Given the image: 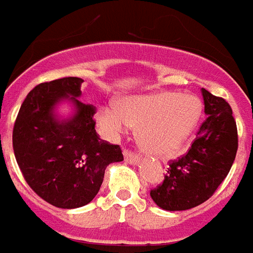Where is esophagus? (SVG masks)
<instances>
[{
    "label": "esophagus",
    "mask_w": 253,
    "mask_h": 253,
    "mask_svg": "<svg viewBox=\"0 0 253 253\" xmlns=\"http://www.w3.org/2000/svg\"><path fill=\"white\" fill-rule=\"evenodd\" d=\"M123 157H125V162L130 163V165H139L140 161H141L139 156H135L133 153L128 152V150H125Z\"/></svg>",
    "instance_id": "34e87169"
}]
</instances>
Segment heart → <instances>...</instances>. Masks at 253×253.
<instances>
[{
	"instance_id": "b5f03b06",
	"label": "heart",
	"mask_w": 253,
	"mask_h": 253,
	"mask_svg": "<svg viewBox=\"0 0 253 253\" xmlns=\"http://www.w3.org/2000/svg\"><path fill=\"white\" fill-rule=\"evenodd\" d=\"M202 104L193 95L172 91L123 97L118 105L100 107L97 126L116 139L130 126L137 127V141L148 154L169 158L177 154L194 132Z\"/></svg>"
}]
</instances>
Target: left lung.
<instances>
[{
	"instance_id": "obj_1",
	"label": "left lung",
	"mask_w": 253,
	"mask_h": 253,
	"mask_svg": "<svg viewBox=\"0 0 253 253\" xmlns=\"http://www.w3.org/2000/svg\"><path fill=\"white\" fill-rule=\"evenodd\" d=\"M201 94L207 118L192 148L169 165L162 185L150 190L153 202L166 211H184L206 202L229 173L238 149L230 105L205 88Z\"/></svg>"
}]
</instances>
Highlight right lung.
Here are the masks:
<instances>
[{
	"label": "right lung",
	"mask_w": 253,
	"mask_h": 253,
	"mask_svg": "<svg viewBox=\"0 0 253 253\" xmlns=\"http://www.w3.org/2000/svg\"><path fill=\"white\" fill-rule=\"evenodd\" d=\"M84 80L65 77L38 84L23 101L12 146L25 181L50 205L78 209L95 198L105 169L123 161L118 145L99 139L95 109L81 103ZM61 103L70 113L61 115Z\"/></svg>",
	"instance_id": "right-lung-1"
}]
</instances>
